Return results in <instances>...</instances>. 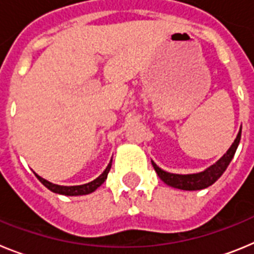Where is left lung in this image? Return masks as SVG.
<instances>
[{
	"mask_svg": "<svg viewBox=\"0 0 254 254\" xmlns=\"http://www.w3.org/2000/svg\"><path fill=\"white\" fill-rule=\"evenodd\" d=\"M242 136V127L239 128V132L237 134V138L234 142L232 143V146L229 147L228 151L219 159L215 164L206 168L205 170L199 173H193V174H176V173H169L159 168L154 161L151 160L152 167H154L155 172L159 176V178L165 183V185L170 186L173 188H178V190H205V188L210 187L211 185H214L215 182L223 176V173L225 172L228 165L230 164L232 159L234 158V154L238 149V145L241 142Z\"/></svg>",
	"mask_w": 254,
	"mask_h": 254,
	"instance_id": "left-lung-1",
	"label": "left lung"
}]
</instances>
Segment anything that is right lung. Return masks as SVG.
<instances>
[{
    "mask_svg": "<svg viewBox=\"0 0 254 254\" xmlns=\"http://www.w3.org/2000/svg\"><path fill=\"white\" fill-rule=\"evenodd\" d=\"M111 167H112V160L109 161L108 167L105 168L104 172H103L102 174L98 177V178L94 179V181H91V182H89V183H85V185H80V186L55 185V183H51V182H48L47 179H44V178H42L40 176H38L37 173H35V176H37V178L39 179V181L42 182V183H43V185L46 186L49 190L55 192V193L64 194V196H82V194L91 193V192H94L96 188L100 187V186L104 183L105 179H107V177H108V173H109V170H111Z\"/></svg>",
    "mask_w": 254,
    "mask_h": 254,
    "instance_id": "right-lung-1",
    "label": "right lung"
}]
</instances>
